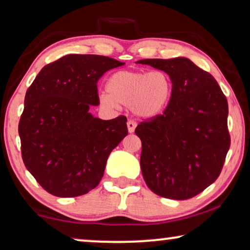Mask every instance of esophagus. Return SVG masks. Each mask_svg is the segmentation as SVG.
Segmentation results:
<instances>
[{"label":"esophagus","instance_id":"esophagus-1","mask_svg":"<svg viewBox=\"0 0 250 250\" xmlns=\"http://www.w3.org/2000/svg\"><path fill=\"white\" fill-rule=\"evenodd\" d=\"M136 128V123L134 121H128L127 122V129L129 133H134V131H135Z\"/></svg>","mask_w":250,"mask_h":250}]
</instances>
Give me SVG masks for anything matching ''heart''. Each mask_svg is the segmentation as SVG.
Returning <instances> with one entry per match:
<instances>
[{
    "label": "heart",
    "mask_w": 250,
    "mask_h": 250,
    "mask_svg": "<svg viewBox=\"0 0 250 250\" xmlns=\"http://www.w3.org/2000/svg\"><path fill=\"white\" fill-rule=\"evenodd\" d=\"M108 93H101L99 104L107 109L118 104L131 107L137 117L153 119L166 110L171 99L172 82L164 71H117L108 79Z\"/></svg>",
    "instance_id": "1"
}]
</instances>
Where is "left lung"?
<instances>
[{
    "instance_id": "left-lung-1",
    "label": "left lung",
    "mask_w": 250,
    "mask_h": 250,
    "mask_svg": "<svg viewBox=\"0 0 250 250\" xmlns=\"http://www.w3.org/2000/svg\"><path fill=\"white\" fill-rule=\"evenodd\" d=\"M137 63L166 72L172 82L164 114L135 129L142 142L143 178L159 196L188 200L222 170L230 147L227 98L215 79L186 57Z\"/></svg>"
}]
</instances>
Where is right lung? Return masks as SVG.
Segmentation results:
<instances>
[{"mask_svg":"<svg viewBox=\"0 0 250 250\" xmlns=\"http://www.w3.org/2000/svg\"><path fill=\"white\" fill-rule=\"evenodd\" d=\"M125 63L100 55L71 54L42 68L24 97L19 123L28 171L59 197L84 195L98 186L110 152L127 135V119L103 121L97 82Z\"/></svg>","mask_w":250,"mask_h":250,"instance_id":"add662e5","label":"right lung"}]
</instances>
